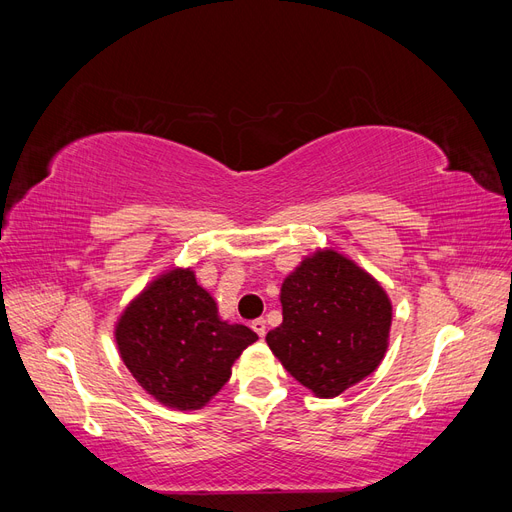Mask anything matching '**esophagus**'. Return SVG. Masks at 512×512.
Here are the masks:
<instances>
[{"label":"esophagus","mask_w":512,"mask_h":512,"mask_svg":"<svg viewBox=\"0 0 512 512\" xmlns=\"http://www.w3.org/2000/svg\"><path fill=\"white\" fill-rule=\"evenodd\" d=\"M252 329L258 333V337H265V333H267V320L265 318H256L252 322Z\"/></svg>","instance_id":"1"}]
</instances>
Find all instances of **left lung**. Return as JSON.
I'll return each mask as SVG.
<instances>
[{
    "label": "left lung",
    "mask_w": 512,
    "mask_h": 512,
    "mask_svg": "<svg viewBox=\"0 0 512 512\" xmlns=\"http://www.w3.org/2000/svg\"><path fill=\"white\" fill-rule=\"evenodd\" d=\"M282 316L267 344L288 374L318 397H337L369 376L389 342L386 292L333 250L305 258L286 277Z\"/></svg>",
    "instance_id": "left-lung-1"
}]
</instances>
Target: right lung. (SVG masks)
Here are the masks:
<instances>
[{
    "label": "right lung",
    "instance_id": "add662e5",
    "mask_svg": "<svg viewBox=\"0 0 512 512\" xmlns=\"http://www.w3.org/2000/svg\"><path fill=\"white\" fill-rule=\"evenodd\" d=\"M121 359L143 389L177 410L203 408L230 378V367L258 335L218 318L192 271L158 277L117 324Z\"/></svg>",
    "mask_w": 512,
    "mask_h": 512
}]
</instances>
